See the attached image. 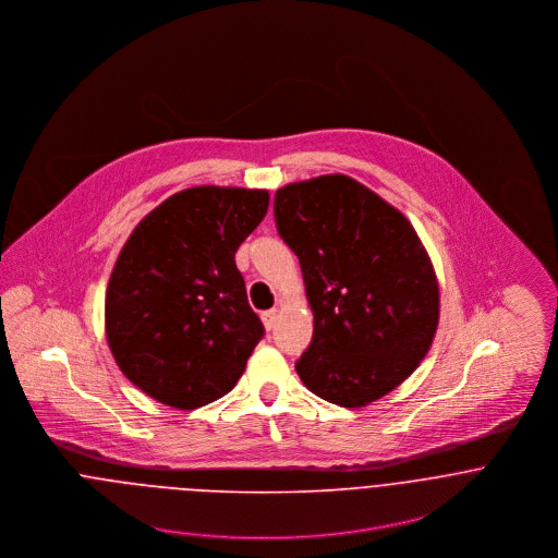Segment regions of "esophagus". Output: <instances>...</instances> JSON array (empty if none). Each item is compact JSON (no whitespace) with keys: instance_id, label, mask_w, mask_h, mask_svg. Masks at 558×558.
I'll use <instances>...</instances> for the list:
<instances>
[{"instance_id":"1","label":"esophagus","mask_w":558,"mask_h":558,"mask_svg":"<svg viewBox=\"0 0 558 558\" xmlns=\"http://www.w3.org/2000/svg\"><path fill=\"white\" fill-rule=\"evenodd\" d=\"M262 322H264V326L270 330V328H275V324H277V310H270V312H264L262 314Z\"/></svg>"}]
</instances>
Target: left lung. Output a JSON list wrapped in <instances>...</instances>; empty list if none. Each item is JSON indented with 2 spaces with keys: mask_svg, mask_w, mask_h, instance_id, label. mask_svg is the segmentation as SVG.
I'll return each mask as SVG.
<instances>
[{
  "mask_svg": "<svg viewBox=\"0 0 558 558\" xmlns=\"http://www.w3.org/2000/svg\"><path fill=\"white\" fill-rule=\"evenodd\" d=\"M275 221L314 312L296 363L303 385L343 408L385 398L425 359L440 316L438 279L412 223L343 173L281 186Z\"/></svg>",
  "mask_w": 558,
  "mask_h": 558,
  "instance_id": "obj_1",
  "label": "left lung"
}]
</instances>
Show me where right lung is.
<instances>
[{
    "mask_svg": "<svg viewBox=\"0 0 558 558\" xmlns=\"http://www.w3.org/2000/svg\"><path fill=\"white\" fill-rule=\"evenodd\" d=\"M268 191L193 186L167 197L124 242L105 294L122 374L165 405L230 393L264 335L236 251L266 217Z\"/></svg>",
    "mask_w": 558,
    "mask_h": 558,
    "instance_id": "add662e5",
    "label": "right lung"
}]
</instances>
